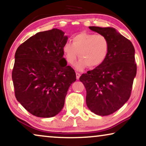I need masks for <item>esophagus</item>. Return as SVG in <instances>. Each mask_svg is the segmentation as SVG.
<instances>
[{
  "label": "esophagus",
  "instance_id": "obj_1",
  "mask_svg": "<svg viewBox=\"0 0 146 146\" xmlns=\"http://www.w3.org/2000/svg\"><path fill=\"white\" fill-rule=\"evenodd\" d=\"M76 79L78 80L80 78V74L78 72H76Z\"/></svg>",
  "mask_w": 146,
  "mask_h": 146
}]
</instances>
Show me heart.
<instances>
[{"label":"heart","instance_id":"1","mask_svg":"<svg viewBox=\"0 0 146 146\" xmlns=\"http://www.w3.org/2000/svg\"><path fill=\"white\" fill-rule=\"evenodd\" d=\"M72 41V44H64L62 51L66 61L70 65L75 63L78 54L80 60L76 66L78 70H82L86 66L90 68L99 66L108 55L109 41L102 35L82 32L75 35Z\"/></svg>","mask_w":146,"mask_h":146}]
</instances>
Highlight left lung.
Here are the masks:
<instances>
[{
    "label": "left lung",
    "instance_id": "8db88e82",
    "mask_svg": "<svg viewBox=\"0 0 146 146\" xmlns=\"http://www.w3.org/2000/svg\"><path fill=\"white\" fill-rule=\"evenodd\" d=\"M105 36L110 43L105 61L83 74L80 80L86 90L87 106L99 115L111 114L128 100L136 75L135 50L131 41L113 28L90 27Z\"/></svg>",
    "mask_w": 146,
    "mask_h": 146
}]
</instances>
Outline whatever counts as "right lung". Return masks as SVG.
Returning <instances> with one entry per match:
<instances>
[{"instance_id":"right-lung-1","label":"right lung","mask_w":146,"mask_h":146,"mask_svg":"<svg viewBox=\"0 0 146 146\" xmlns=\"http://www.w3.org/2000/svg\"><path fill=\"white\" fill-rule=\"evenodd\" d=\"M67 40L64 32L53 29L36 33L16 51L12 72L15 97L35 116L57 115L70 86L76 80L74 70L63 58Z\"/></svg>"}]
</instances>
